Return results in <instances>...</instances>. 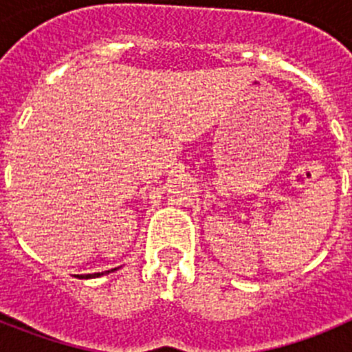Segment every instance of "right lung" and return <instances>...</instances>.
Segmentation results:
<instances>
[{
    "label": "right lung",
    "instance_id": "1",
    "mask_svg": "<svg viewBox=\"0 0 352 352\" xmlns=\"http://www.w3.org/2000/svg\"><path fill=\"white\" fill-rule=\"evenodd\" d=\"M118 268H114V270H109V272H102V273H89V275H76L77 278H96V276H102V275H107V273H111V272H116Z\"/></svg>",
    "mask_w": 352,
    "mask_h": 352
}]
</instances>
